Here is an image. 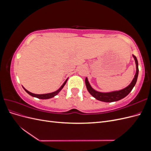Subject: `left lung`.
Listing matches in <instances>:
<instances>
[{
  "label": "left lung",
  "instance_id": "obj_1",
  "mask_svg": "<svg viewBox=\"0 0 151 151\" xmlns=\"http://www.w3.org/2000/svg\"><path fill=\"white\" fill-rule=\"evenodd\" d=\"M133 57L135 59V63H136V73L134 76V79L132 80V83L128 86L127 88L123 89L120 91H113V92L110 93H101L98 92L92 88V87L91 86L89 83L88 82V78H86L85 83L86 86L89 93L93 96L94 98H95L96 99L99 100V101H101L103 102H114L117 101L118 100H120L125 98V96L129 94L130 91L133 89L134 86L136 84L137 80L138 74H139V67H138V61L136 57L133 55Z\"/></svg>",
  "mask_w": 151,
  "mask_h": 151
}]
</instances>
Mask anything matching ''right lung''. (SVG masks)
<instances>
[{"mask_svg": "<svg viewBox=\"0 0 151 151\" xmlns=\"http://www.w3.org/2000/svg\"><path fill=\"white\" fill-rule=\"evenodd\" d=\"M67 81V79L64 82V83H63L62 84V86L60 87V88H59L57 91H55V92H53V93H47V94H33L31 92H29V91H28V90H26L25 88H24V89L25 90L26 92L29 94V95H31V96H33V97H36L37 98H39V99H50V98H52L53 97H54L55 96H56L57 94H58V93L60 92V91L62 90V89L63 88V86H65V84H66Z\"/></svg>", "mask_w": 151, "mask_h": 151, "instance_id": "add662e5", "label": "right lung"}]
</instances>
